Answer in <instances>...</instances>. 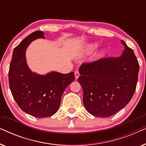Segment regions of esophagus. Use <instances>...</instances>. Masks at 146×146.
I'll return each instance as SVG.
<instances>
[{"mask_svg": "<svg viewBox=\"0 0 146 146\" xmlns=\"http://www.w3.org/2000/svg\"><path fill=\"white\" fill-rule=\"evenodd\" d=\"M74 74H75L76 78V79L78 78V77L80 76V72H79L78 71H76Z\"/></svg>", "mask_w": 146, "mask_h": 146, "instance_id": "esophagus-1", "label": "esophagus"}]
</instances>
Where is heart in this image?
Wrapping results in <instances>:
<instances>
[{
    "label": "heart",
    "instance_id": "obj_1",
    "mask_svg": "<svg viewBox=\"0 0 146 146\" xmlns=\"http://www.w3.org/2000/svg\"><path fill=\"white\" fill-rule=\"evenodd\" d=\"M96 47H97V44H96V43L90 44L88 45L87 50L88 52H91V51L94 50Z\"/></svg>",
    "mask_w": 146,
    "mask_h": 146
}]
</instances>
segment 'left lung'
Masks as SVG:
<instances>
[{
    "label": "left lung",
    "instance_id": "8db88e82",
    "mask_svg": "<svg viewBox=\"0 0 146 146\" xmlns=\"http://www.w3.org/2000/svg\"><path fill=\"white\" fill-rule=\"evenodd\" d=\"M121 56L103 58L83 63L78 80L83 90V102L90 113L98 117L111 116L129 102L136 88L139 66L131 49Z\"/></svg>",
    "mask_w": 146,
    "mask_h": 146
}]
</instances>
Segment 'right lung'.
<instances>
[{"mask_svg":"<svg viewBox=\"0 0 146 146\" xmlns=\"http://www.w3.org/2000/svg\"><path fill=\"white\" fill-rule=\"evenodd\" d=\"M44 38V33L37 31L28 36L15 48L9 71V86L16 102L25 112L36 117L54 114L66 87L74 80V72H52L38 75L30 70L25 52L34 40Z\"/></svg>","mask_w":146,"mask_h":146,"instance_id":"add662e5","label":"right lung"}]
</instances>
